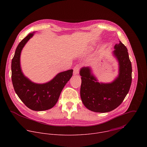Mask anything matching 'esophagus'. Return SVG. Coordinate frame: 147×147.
I'll use <instances>...</instances> for the list:
<instances>
[{
  "instance_id": "34e87169",
  "label": "esophagus",
  "mask_w": 147,
  "mask_h": 147,
  "mask_svg": "<svg viewBox=\"0 0 147 147\" xmlns=\"http://www.w3.org/2000/svg\"><path fill=\"white\" fill-rule=\"evenodd\" d=\"M79 67H78V65H76L74 68V75L78 74H79Z\"/></svg>"
}]
</instances>
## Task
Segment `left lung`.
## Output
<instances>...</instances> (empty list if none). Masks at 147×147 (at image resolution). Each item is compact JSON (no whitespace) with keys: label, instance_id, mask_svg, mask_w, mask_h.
Masks as SVG:
<instances>
[{"label":"left lung","instance_id":"obj_1","mask_svg":"<svg viewBox=\"0 0 147 147\" xmlns=\"http://www.w3.org/2000/svg\"><path fill=\"white\" fill-rule=\"evenodd\" d=\"M113 54L119 63L118 76L110 83H100L89 67L80 69V96L84 106L97 113L111 111L122 104L132 82V65L128 50L121 41L114 46Z\"/></svg>","mask_w":147,"mask_h":147}]
</instances>
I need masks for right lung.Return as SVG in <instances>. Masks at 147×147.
Wrapping results in <instances>:
<instances>
[{
    "label": "right lung",
    "mask_w": 147,
    "mask_h": 147,
    "mask_svg": "<svg viewBox=\"0 0 147 147\" xmlns=\"http://www.w3.org/2000/svg\"><path fill=\"white\" fill-rule=\"evenodd\" d=\"M34 32L29 33L18 45L12 60V82L15 91L22 102L34 111L50 109L57 104L65 85L72 76L73 69L59 73L48 83L36 84L26 78L20 67L21 50Z\"/></svg>",
    "instance_id": "obj_1"
}]
</instances>
